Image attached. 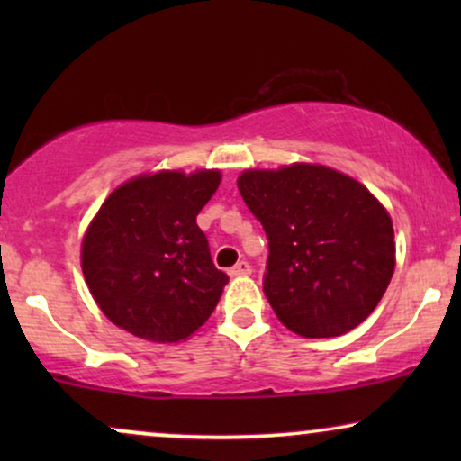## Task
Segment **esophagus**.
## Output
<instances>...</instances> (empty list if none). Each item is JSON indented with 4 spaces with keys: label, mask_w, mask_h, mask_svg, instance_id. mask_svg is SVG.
I'll list each match as a JSON object with an SVG mask.
<instances>
[{
    "label": "esophagus",
    "mask_w": 461,
    "mask_h": 461,
    "mask_svg": "<svg viewBox=\"0 0 461 461\" xmlns=\"http://www.w3.org/2000/svg\"><path fill=\"white\" fill-rule=\"evenodd\" d=\"M249 273H251V264L248 260L237 262L235 267L229 268V275L230 276H245V275H249Z\"/></svg>",
    "instance_id": "34e87169"
}]
</instances>
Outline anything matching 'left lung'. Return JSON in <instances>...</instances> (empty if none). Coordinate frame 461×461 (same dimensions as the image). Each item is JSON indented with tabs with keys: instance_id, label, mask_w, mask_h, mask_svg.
Segmentation results:
<instances>
[{
	"instance_id": "8db88e82",
	"label": "left lung",
	"mask_w": 461,
	"mask_h": 461,
	"mask_svg": "<svg viewBox=\"0 0 461 461\" xmlns=\"http://www.w3.org/2000/svg\"><path fill=\"white\" fill-rule=\"evenodd\" d=\"M268 239L264 294L287 330L333 338L374 312L394 273L388 212L336 169L295 163L239 176Z\"/></svg>"
}]
</instances>
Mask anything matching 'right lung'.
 <instances>
[{
    "label": "right lung",
    "instance_id": "right-lung-1",
    "mask_svg": "<svg viewBox=\"0 0 461 461\" xmlns=\"http://www.w3.org/2000/svg\"><path fill=\"white\" fill-rule=\"evenodd\" d=\"M220 172H159L109 194L81 245L87 287L106 317L150 342H178L216 308L229 275L212 260L197 213Z\"/></svg>",
    "mask_w": 461,
    "mask_h": 461
}]
</instances>
